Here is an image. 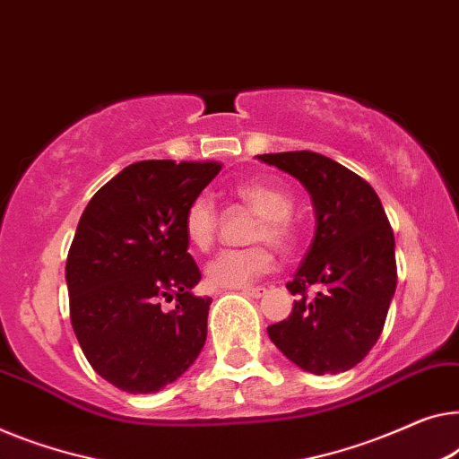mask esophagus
<instances>
[{"mask_svg":"<svg viewBox=\"0 0 459 459\" xmlns=\"http://www.w3.org/2000/svg\"><path fill=\"white\" fill-rule=\"evenodd\" d=\"M240 291L242 294H246V296H250V298H261V296H264V288H261V285H256V288H240Z\"/></svg>","mask_w":459,"mask_h":459,"instance_id":"34e87169","label":"esophagus"}]
</instances>
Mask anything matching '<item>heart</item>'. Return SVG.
Segmentation results:
<instances>
[{
    "instance_id": "b5f03b06",
    "label": "heart",
    "mask_w": 459,
    "mask_h": 459,
    "mask_svg": "<svg viewBox=\"0 0 459 459\" xmlns=\"http://www.w3.org/2000/svg\"><path fill=\"white\" fill-rule=\"evenodd\" d=\"M234 196L252 213L255 223L248 231V242H258L248 248L223 250L211 258L204 267V277L213 288H246L256 277L273 267V252H288L294 246V225H291V196L277 186L264 182H244L234 188ZM184 236L192 248L209 250L217 236V211L209 196L192 198L184 213Z\"/></svg>"
}]
</instances>
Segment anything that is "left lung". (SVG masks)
I'll list each match as a JSON object with an SVG mask.
<instances>
[{
	"instance_id": "1",
	"label": "left lung",
	"mask_w": 459,
	"mask_h": 459,
	"mask_svg": "<svg viewBox=\"0 0 459 459\" xmlns=\"http://www.w3.org/2000/svg\"><path fill=\"white\" fill-rule=\"evenodd\" d=\"M256 159L296 178L316 217L315 240L285 285L298 300L267 333L307 373H345L368 354L387 318L397 283L394 230L370 184L333 159L312 151Z\"/></svg>"
}]
</instances>
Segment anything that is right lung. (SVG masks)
<instances>
[{
  "label": "right lung",
  "mask_w": 459,
  "mask_h": 459,
  "mask_svg": "<svg viewBox=\"0 0 459 459\" xmlns=\"http://www.w3.org/2000/svg\"><path fill=\"white\" fill-rule=\"evenodd\" d=\"M219 171L215 161L132 163L78 221L65 261L72 329L95 373L117 389L155 394L207 342L211 298L192 291L201 271L188 255L184 213Z\"/></svg>",
  "instance_id": "1"
}]
</instances>
